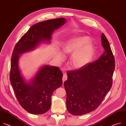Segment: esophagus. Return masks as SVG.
Wrapping results in <instances>:
<instances>
[{"mask_svg": "<svg viewBox=\"0 0 126 126\" xmlns=\"http://www.w3.org/2000/svg\"><path fill=\"white\" fill-rule=\"evenodd\" d=\"M67 79V75L66 73L63 74V82H64L65 81H66Z\"/></svg>", "mask_w": 126, "mask_h": 126, "instance_id": "esophagus-1", "label": "esophagus"}]
</instances>
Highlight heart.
Here are the masks:
<instances>
[{"label":"heart","instance_id":"b5f03b06","mask_svg":"<svg viewBox=\"0 0 126 126\" xmlns=\"http://www.w3.org/2000/svg\"><path fill=\"white\" fill-rule=\"evenodd\" d=\"M87 37L74 38L64 44L63 51L72 55L71 64L75 68H80L86 65L92 58L94 48Z\"/></svg>","mask_w":126,"mask_h":126}]
</instances>
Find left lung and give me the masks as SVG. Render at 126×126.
<instances>
[{
    "instance_id": "1",
    "label": "left lung",
    "mask_w": 126,
    "mask_h": 126,
    "mask_svg": "<svg viewBox=\"0 0 126 126\" xmlns=\"http://www.w3.org/2000/svg\"><path fill=\"white\" fill-rule=\"evenodd\" d=\"M101 41L105 51L97 60L67 72V80L64 82L66 107L72 115L80 116L95 110L111 87L115 58L104 33Z\"/></svg>"
}]
</instances>
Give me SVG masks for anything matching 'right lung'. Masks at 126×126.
I'll return each mask as SVG.
<instances>
[{"mask_svg":"<svg viewBox=\"0 0 126 126\" xmlns=\"http://www.w3.org/2000/svg\"><path fill=\"white\" fill-rule=\"evenodd\" d=\"M65 21L64 18H59L34 24L19 40L14 49L10 81L19 104L31 113L41 115L50 109L54 91L62 85L63 73L58 67L46 65L41 68L31 83H26L19 70V55L33 49L43 41L49 42L54 30L63 25Z\"/></svg>","mask_w":126,"mask_h":126,"instance_id":"1","label":"right lung"}]
</instances>
